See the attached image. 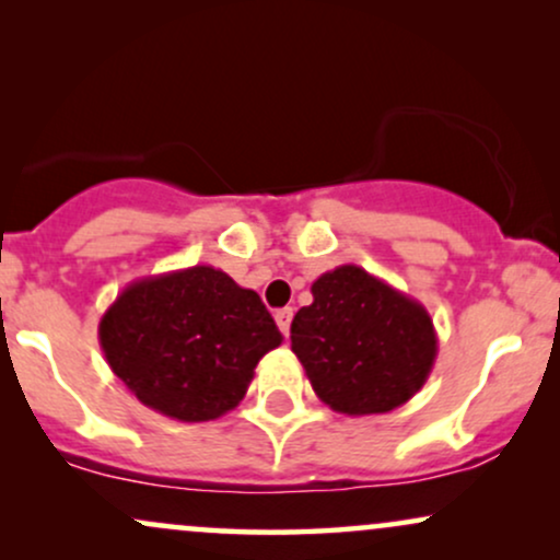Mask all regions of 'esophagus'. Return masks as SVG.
<instances>
[{
	"label": "esophagus",
	"mask_w": 560,
	"mask_h": 560,
	"mask_svg": "<svg viewBox=\"0 0 560 560\" xmlns=\"http://www.w3.org/2000/svg\"><path fill=\"white\" fill-rule=\"evenodd\" d=\"M292 316H294L292 307H281V311H276V316H273L284 337H289V329H292Z\"/></svg>",
	"instance_id": "34e87169"
}]
</instances>
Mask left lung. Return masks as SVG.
I'll return each mask as SVG.
<instances>
[{
	"mask_svg": "<svg viewBox=\"0 0 560 560\" xmlns=\"http://www.w3.org/2000/svg\"><path fill=\"white\" fill-rule=\"evenodd\" d=\"M311 292L292 320V352L331 410L389 413L427 384L436 331L419 300L361 266L320 273Z\"/></svg>",
	"mask_w": 560,
	"mask_h": 560,
	"instance_id": "1",
	"label": "left lung"
}]
</instances>
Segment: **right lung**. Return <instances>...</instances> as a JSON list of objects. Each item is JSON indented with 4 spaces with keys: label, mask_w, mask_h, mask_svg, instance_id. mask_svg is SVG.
<instances>
[{
    "label": "right lung",
    "mask_w": 560,
    "mask_h": 560,
    "mask_svg": "<svg viewBox=\"0 0 560 560\" xmlns=\"http://www.w3.org/2000/svg\"><path fill=\"white\" fill-rule=\"evenodd\" d=\"M281 339L258 292L213 266L131 281L100 320L113 374L141 405L186 423L234 410Z\"/></svg>",
    "instance_id": "right-lung-1"
}]
</instances>
